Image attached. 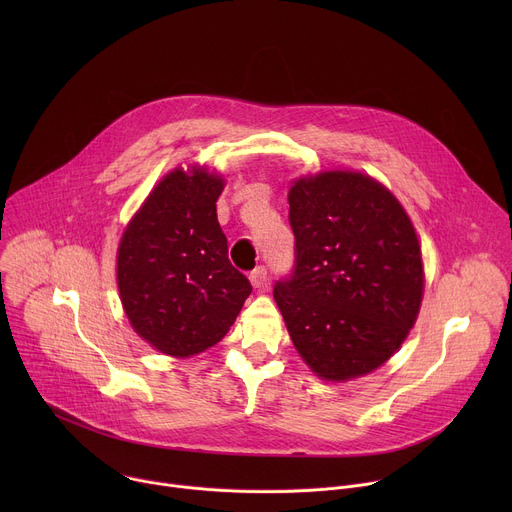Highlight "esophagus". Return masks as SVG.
I'll return each instance as SVG.
<instances>
[{
    "label": "esophagus",
    "mask_w": 512,
    "mask_h": 512,
    "mask_svg": "<svg viewBox=\"0 0 512 512\" xmlns=\"http://www.w3.org/2000/svg\"><path fill=\"white\" fill-rule=\"evenodd\" d=\"M249 281L251 285L257 289V291H265L267 285H269V277H267V269L265 267H257L251 271L249 275Z\"/></svg>",
    "instance_id": "obj_1"
}]
</instances>
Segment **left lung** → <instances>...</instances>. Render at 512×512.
<instances>
[{"label":"left lung","instance_id":"left-lung-1","mask_svg":"<svg viewBox=\"0 0 512 512\" xmlns=\"http://www.w3.org/2000/svg\"><path fill=\"white\" fill-rule=\"evenodd\" d=\"M296 271L273 298L310 371L346 383L377 371L417 322L425 271L415 227L397 196L356 170L291 180Z\"/></svg>","mask_w":512,"mask_h":512}]
</instances>
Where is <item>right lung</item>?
Returning a JSON list of instances; mask_svg holds the SVG:
<instances>
[{"label": "right lung", "mask_w": 512, "mask_h": 512, "mask_svg": "<svg viewBox=\"0 0 512 512\" xmlns=\"http://www.w3.org/2000/svg\"><path fill=\"white\" fill-rule=\"evenodd\" d=\"M225 176L170 170L129 218L117 247V289L135 334L172 358L221 342L251 294L229 261L216 200Z\"/></svg>", "instance_id": "1"}]
</instances>
